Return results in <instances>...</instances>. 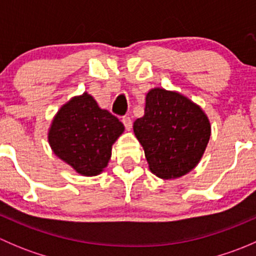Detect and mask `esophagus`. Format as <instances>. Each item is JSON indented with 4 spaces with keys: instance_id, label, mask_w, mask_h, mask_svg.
I'll list each match as a JSON object with an SVG mask.
<instances>
[{
    "instance_id": "obj_1",
    "label": "esophagus",
    "mask_w": 256,
    "mask_h": 256,
    "mask_svg": "<svg viewBox=\"0 0 256 256\" xmlns=\"http://www.w3.org/2000/svg\"><path fill=\"white\" fill-rule=\"evenodd\" d=\"M122 124L125 125L126 130L130 131L131 128H132V120H131L130 116H124L122 118Z\"/></svg>"
}]
</instances>
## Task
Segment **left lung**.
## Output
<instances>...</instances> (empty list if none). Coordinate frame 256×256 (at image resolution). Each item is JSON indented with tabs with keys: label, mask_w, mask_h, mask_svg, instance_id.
<instances>
[{
	"label": "left lung",
	"mask_w": 256,
	"mask_h": 256,
	"mask_svg": "<svg viewBox=\"0 0 256 256\" xmlns=\"http://www.w3.org/2000/svg\"><path fill=\"white\" fill-rule=\"evenodd\" d=\"M152 174L168 180L192 171L210 138L208 116L177 92L154 88L146 94L144 114L134 122Z\"/></svg>",
	"instance_id": "obj_1"
}]
</instances>
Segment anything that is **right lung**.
Listing matches in <instances>:
<instances>
[{"label": "right lung", "mask_w": 256, "mask_h": 256, "mask_svg": "<svg viewBox=\"0 0 256 256\" xmlns=\"http://www.w3.org/2000/svg\"><path fill=\"white\" fill-rule=\"evenodd\" d=\"M124 130L116 116L84 92L59 109L52 121L48 141L59 158L78 174L92 177L108 166L112 144Z\"/></svg>", "instance_id": "obj_1"}]
</instances>
